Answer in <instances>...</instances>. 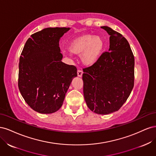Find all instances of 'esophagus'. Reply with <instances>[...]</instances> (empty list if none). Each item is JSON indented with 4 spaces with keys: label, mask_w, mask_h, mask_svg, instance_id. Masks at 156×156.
Masks as SVG:
<instances>
[{
    "label": "esophagus",
    "mask_w": 156,
    "mask_h": 156,
    "mask_svg": "<svg viewBox=\"0 0 156 156\" xmlns=\"http://www.w3.org/2000/svg\"><path fill=\"white\" fill-rule=\"evenodd\" d=\"M83 73V72L82 70H80V69L77 70V75H78V77H82Z\"/></svg>",
    "instance_id": "esophagus-1"
}]
</instances>
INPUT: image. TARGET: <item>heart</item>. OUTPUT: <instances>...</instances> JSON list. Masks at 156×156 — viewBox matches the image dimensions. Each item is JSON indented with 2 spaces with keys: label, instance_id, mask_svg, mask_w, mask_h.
I'll use <instances>...</instances> for the list:
<instances>
[{
  "label": "heart",
  "instance_id": "obj_1",
  "mask_svg": "<svg viewBox=\"0 0 156 156\" xmlns=\"http://www.w3.org/2000/svg\"><path fill=\"white\" fill-rule=\"evenodd\" d=\"M103 41L100 37L84 35L73 40L69 45L72 53L81 55L82 62L86 66L95 64L101 53Z\"/></svg>",
  "mask_w": 156,
  "mask_h": 156
}]
</instances>
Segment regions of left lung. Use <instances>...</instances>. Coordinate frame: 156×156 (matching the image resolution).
Listing matches in <instances>:
<instances>
[{
    "mask_svg": "<svg viewBox=\"0 0 156 156\" xmlns=\"http://www.w3.org/2000/svg\"><path fill=\"white\" fill-rule=\"evenodd\" d=\"M110 35L109 49L84 68L83 94L88 107L99 115L119 111L134 86L135 59L128 41L120 33L101 27Z\"/></svg>",
    "mask_w": 156,
    "mask_h": 156,
    "instance_id": "left-lung-1",
    "label": "left lung"
}]
</instances>
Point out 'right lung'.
Here are the masks:
<instances>
[{"instance_id": "1", "label": "right lung", "mask_w": 156, "mask_h": 156, "mask_svg": "<svg viewBox=\"0 0 156 156\" xmlns=\"http://www.w3.org/2000/svg\"><path fill=\"white\" fill-rule=\"evenodd\" d=\"M70 28H46L30 36L19 63L18 87L33 110L50 114L62 107L77 68L62 62L59 41Z\"/></svg>"}]
</instances>
